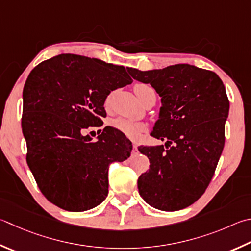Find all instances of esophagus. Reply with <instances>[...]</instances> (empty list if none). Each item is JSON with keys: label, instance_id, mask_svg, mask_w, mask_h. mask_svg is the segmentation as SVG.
I'll list each match as a JSON object with an SVG mask.
<instances>
[{"label": "esophagus", "instance_id": "esophagus-1", "mask_svg": "<svg viewBox=\"0 0 251 251\" xmlns=\"http://www.w3.org/2000/svg\"><path fill=\"white\" fill-rule=\"evenodd\" d=\"M136 150H137V145L133 144V151H136Z\"/></svg>", "mask_w": 251, "mask_h": 251}]
</instances>
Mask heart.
<instances>
[{
    "instance_id": "1",
    "label": "heart",
    "mask_w": 251,
    "mask_h": 251,
    "mask_svg": "<svg viewBox=\"0 0 251 251\" xmlns=\"http://www.w3.org/2000/svg\"><path fill=\"white\" fill-rule=\"evenodd\" d=\"M135 93L139 100L143 103L147 101L148 99H150L153 95H156V92H154L153 88H151L149 84L146 83H138L134 86ZM110 100L111 97H108L105 101V105H108L110 104ZM111 125L113 128H115L117 130H120L121 133L124 134L126 137H128L130 139H138L141 134L146 130V126L143 123H138V122H134V121H129L126 120V118H116V120L112 121Z\"/></svg>"
}]
</instances>
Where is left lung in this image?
Returning <instances> with one entry per match:
<instances>
[{
    "instance_id": "8db88e82",
    "label": "left lung",
    "mask_w": 251,
    "mask_h": 251,
    "mask_svg": "<svg viewBox=\"0 0 251 251\" xmlns=\"http://www.w3.org/2000/svg\"><path fill=\"white\" fill-rule=\"evenodd\" d=\"M161 97L151 136L166 146L138 148L150 166L138 179L140 197L160 211H179L202 197L215 173L225 144L229 101L215 72L190 65L131 70Z\"/></svg>"
}]
</instances>
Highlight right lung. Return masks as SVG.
Wrapping results in <instances>:
<instances>
[{
    "label": "right lung",
    "mask_w": 251,
    "mask_h": 251,
    "mask_svg": "<svg viewBox=\"0 0 251 251\" xmlns=\"http://www.w3.org/2000/svg\"><path fill=\"white\" fill-rule=\"evenodd\" d=\"M131 68L62 53L36 66L23 90L26 161L49 202L83 212L108 193V166L129 157L130 141L106 126L97 141L86 135L103 125L111 91L130 84Z\"/></svg>",
    "instance_id": "obj_1"
}]
</instances>
